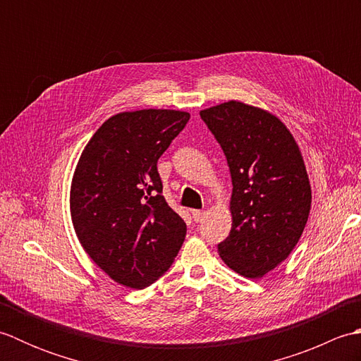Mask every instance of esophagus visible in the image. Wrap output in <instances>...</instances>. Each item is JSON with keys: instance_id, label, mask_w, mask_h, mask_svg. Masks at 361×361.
I'll return each instance as SVG.
<instances>
[{"instance_id": "34e87169", "label": "esophagus", "mask_w": 361, "mask_h": 361, "mask_svg": "<svg viewBox=\"0 0 361 361\" xmlns=\"http://www.w3.org/2000/svg\"><path fill=\"white\" fill-rule=\"evenodd\" d=\"M203 217H204V212L203 211H200V209H194L192 211V219H194V221H202L203 220Z\"/></svg>"}]
</instances>
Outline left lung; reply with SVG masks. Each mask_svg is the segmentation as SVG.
<instances>
[{
  "instance_id": "left-lung-1",
  "label": "left lung",
  "mask_w": 361,
  "mask_h": 361,
  "mask_svg": "<svg viewBox=\"0 0 361 361\" xmlns=\"http://www.w3.org/2000/svg\"><path fill=\"white\" fill-rule=\"evenodd\" d=\"M200 116L233 181V226L219 255L243 278L259 279L288 257L307 224L312 188L302 153L286 124L259 106L228 101Z\"/></svg>"
}]
</instances>
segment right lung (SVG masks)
Listing matches in <instances>:
<instances>
[{
    "instance_id": "1",
    "label": "right lung",
    "mask_w": 361,
    "mask_h": 361,
    "mask_svg": "<svg viewBox=\"0 0 361 361\" xmlns=\"http://www.w3.org/2000/svg\"><path fill=\"white\" fill-rule=\"evenodd\" d=\"M190 114L181 110L122 111L106 119L75 166L70 211L91 260L128 288L163 276L178 255L186 224L163 192L157 163Z\"/></svg>"
}]
</instances>
